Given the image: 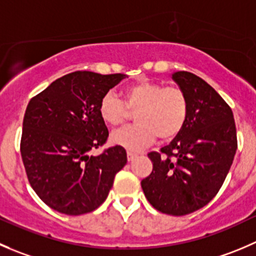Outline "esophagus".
Here are the masks:
<instances>
[{"label": "esophagus", "instance_id": "1", "mask_svg": "<svg viewBox=\"0 0 256 256\" xmlns=\"http://www.w3.org/2000/svg\"><path fill=\"white\" fill-rule=\"evenodd\" d=\"M138 158V154H134V152H130V151H128V161H132L134 158Z\"/></svg>", "mask_w": 256, "mask_h": 256}]
</instances>
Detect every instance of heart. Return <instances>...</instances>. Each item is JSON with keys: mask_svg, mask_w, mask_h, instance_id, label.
<instances>
[{"mask_svg": "<svg viewBox=\"0 0 256 256\" xmlns=\"http://www.w3.org/2000/svg\"><path fill=\"white\" fill-rule=\"evenodd\" d=\"M124 101L125 104L114 92L105 94L98 104V114L106 124L118 126L128 118V111H136V125L111 134V142L130 151L142 150L158 136L171 140L186 124L188 100L178 88L140 81L124 91Z\"/></svg>", "mask_w": 256, "mask_h": 256, "instance_id": "1", "label": "heart"}]
</instances>
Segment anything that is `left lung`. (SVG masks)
<instances>
[{
    "label": "left lung",
    "instance_id": "1",
    "mask_svg": "<svg viewBox=\"0 0 256 256\" xmlns=\"http://www.w3.org/2000/svg\"><path fill=\"white\" fill-rule=\"evenodd\" d=\"M186 94L188 114L178 135L150 152L152 171L141 181L146 199L164 214H190L209 204L222 188L238 148L232 108L199 76L171 74Z\"/></svg>",
    "mask_w": 256,
    "mask_h": 256
}]
</instances>
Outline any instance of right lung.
<instances>
[{
    "mask_svg": "<svg viewBox=\"0 0 256 256\" xmlns=\"http://www.w3.org/2000/svg\"><path fill=\"white\" fill-rule=\"evenodd\" d=\"M126 78L76 71L57 78L30 100L22 125L21 156L30 184L51 209L66 215L94 212L106 200L126 165L125 148L98 156L108 130L98 114L101 98Z\"/></svg>",
    "mask_w": 256,
    "mask_h": 256,
    "instance_id": "obj_1",
    "label": "right lung"
}]
</instances>
